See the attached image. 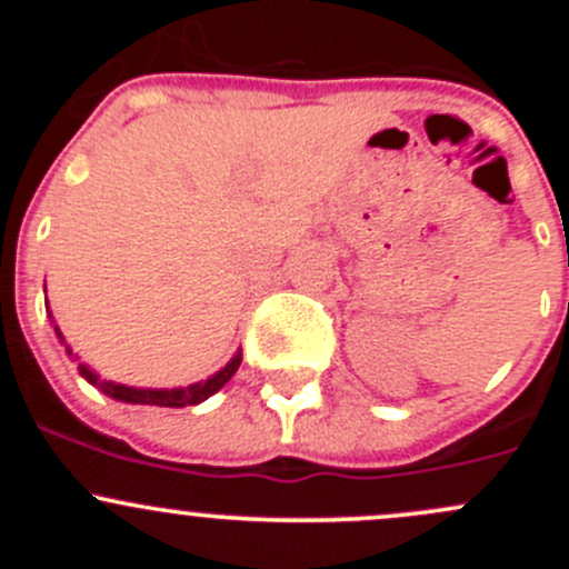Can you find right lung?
Masks as SVG:
<instances>
[{
  "label": "right lung",
  "mask_w": 569,
  "mask_h": 569,
  "mask_svg": "<svg viewBox=\"0 0 569 569\" xmlns=\"http://www.w3.org/2000/svg\"><path fill=\"white\" fill-rule=\"evenodd\" d=\"M46 306H49V302H46ZM49 319H51V311H49ZM54 332H57V338H60V343H66V338H62L60 327H57V325H54ZM66 352H68V358L79 360L77 355H73V349L68 347V343H66ZM239 363H242V349H239V352L233 355V358L228 360V363L222 366L220 371H214L211 377H206V380H200V382H192V386H187V388H134V386H123V382L101 380V375H96V371L90 369L88 363H79V375H82L84 380L90 382V386L99 388L101 393H107L109 399L126 401V405L187 407V405H200V401H206L209 396H214L217 391H220V388L226 386V382L231 380L233 375H237Z\"/></svg>",
  "instance_id": "obj_1"
}]
</instances>
